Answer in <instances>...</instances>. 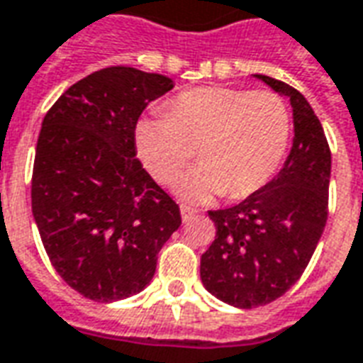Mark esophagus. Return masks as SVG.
Returning a JSON list of instances; mask_svg holds the SVG:
<instances>
[{
    "label": "esophagus",
    "instance_id": "34e87169",
    "mask_svg": "<svg viewBox=\"0 0 363 363\" xmlns=\"http://www.w3.org/2000/svg\"><path fill=\"white\" fill-rule=\"evenodd\" d=\"M181 216H182V221H189L196 216V210H192V208H189V206H181Z\"/></svg>",
    "mask_w": 363,
    "mask_h": 363
}]
</instances>
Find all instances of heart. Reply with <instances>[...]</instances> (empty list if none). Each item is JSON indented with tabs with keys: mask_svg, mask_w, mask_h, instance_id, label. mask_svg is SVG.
<instances>
[{
	"mask_svg": "<svg viewBox=\"0 0 363 363\" xmlns=\"http://www.w3.org/2000/svg\"><path fill=\"white\" fill-rule=\"evenodd\" d=\"M289 142L291 114L270 91H182L165 111L143 114L134 126L135 153L161 184H173L194 159L192 147H200L202 165L177 184L189 202L252 196L280 171Z\"/></svg>",
	"mask_w": 363,
	"mask_h": 363,
	"instance_id": "heart-1",
	"label": "heart"
}]
</instances>
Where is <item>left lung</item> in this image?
<instances>
[{
  "mask_svg": "<svg viewBox=\"0 0 363 363\" xmlns=\"http://www.w3.org/2000/svg\"><path fill=\"white\" fill-rule=\"evenodd\" d=\"M255 77L291 104L294 143L264 189L208 212L216 239L200 259L204 288L241 309L270 303L299 280L327 223L330 182V150L311 104L288 83Z\"/></svg>",
  "mask_w": 363,
  "mask_h": 363,
  "instance_id": "obj_1",
  "label": "left lung"
}]
</instances>
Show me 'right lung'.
Wrapping results in <instances>:
<instances>
[{
    "label": "right lung",
    "mask_w": 363,
    "mask_h": 363,
    "mask_svg": "<svg viewBox=\"0 0 363 363\" xmlns=\"http://www.w3.org/2000/svg\"><path fill=\"white\" fill-rule=\"evenodd\" d=\"M173 79L112 66L74 83L43 120L33 216L52 267L83 297L140 294L181 210L135 157L134 126Z\"/></svg>",
    "instance_id": "1"
}]
</instances>
